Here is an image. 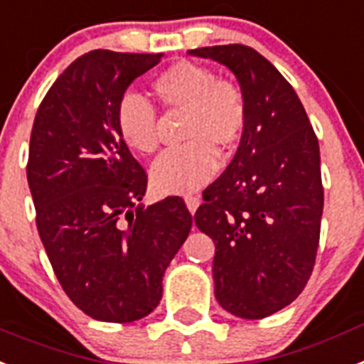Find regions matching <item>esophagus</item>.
I'll use <instances>...</instances> for the list:
<instances>
[{"mask_svg": "<svg viewBox=\"0 0 364 364\" xmlns=\"http://www.w3.org/2000/svg\"><path fill=\"white\" fill-rule=\"evenodd\" d=\"M185 203H187L188 210H191L192 215H194V213H196V209H198V205H200V198H198V196H185Z\"/></svg>", "mask_w": 364, "mask_h": 364, "instance_id": "34e87169", "label": "esophagus"}]
</instances>
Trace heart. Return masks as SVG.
I'll use <instances>...</instances> for the list:
<instances>
[{"label":"heart","instance_id":"1","mask_svg":"<svg viewBox=\"0 0 364 364\" xmlns=\"http://www.w3.org/2000/svg\"><path fill=\"white\" fill-rule=\"evenodd\" d=\"M151 90L166 111L185 112L183 139L188 140L154 164L151 185L159 194L198 191L218 170V149L233 151L242 142L248 127L246 97L237 85L191 60L170 64L154 79ZM116 129L136 154L157 151V112L142 97L127 94L118 102Z\"/></svg>","mask_w":364,"mask_h":364}]
</instances>
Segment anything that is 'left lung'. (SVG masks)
<instances>
[{
  "mask_svg": "<svg viewBox=\"0 0 364 364\" xmlns=\"http://www.w3.org/2000/svg\"><path fill=\"white\" fill-rule=\"evenodd\" d=\"M228 66L248 105L233 161L203 191L194 220L215 240V296L235 316H270L300 296L320 240L318 139L276 66L242 44L188 51Z\"/></svg>",
  "mask_w": 364,
  "mask_h": 364,
  "instance_id": "left-lung-1",
  "label": "left lung"
}]
</instances>
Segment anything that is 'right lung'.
Segmentation results:
<instances>
[{"instance_id": "add662e5", "label": "right lung", "mask_w": 364, "mask_h": 364, "mask_svg": "<svg viewBox=\"0 0 364 364\" xmlns=\"http://www.w3.org/2000/svg\"><path fill=\"white\" fill-rule=\"evenodd\" d=\"M161 57L81 55L51 85L33 124L27 181L36 229L63 291L102 322H135L157 307L164 270L192 228L179 196L136 205L148 173L116 129L125 88Z\"/></svg>"}]
</instances>
